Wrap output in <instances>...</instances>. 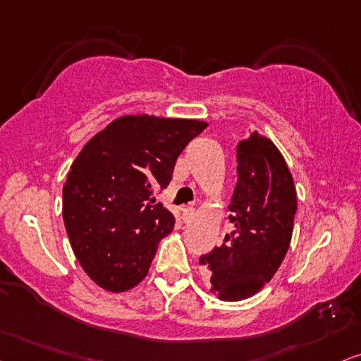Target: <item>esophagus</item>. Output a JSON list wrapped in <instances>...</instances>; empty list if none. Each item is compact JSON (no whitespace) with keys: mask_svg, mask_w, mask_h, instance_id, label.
<instances>
[{"mask_svg":"<svg viewBox=\"0 0 361 361\" xmlns=\"http://www.w3.org/2000/svg\"><path fill=\"white\" fill-rule=\"evenodd\" d=\"M181 213H183V221L185 223H190L191 220H193V216H195L193 204H186V207L181 208Z\"/></svg>","mask_w":361,"mask_h":361,"instance_id":"1","label":"esophagus"}]
</instances>
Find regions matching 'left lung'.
Wrapping results in <instances>:
<instances>
[{"instance_id": "1", "label": "left lung", "mask_w": 361, "mask_h": 361, "mask_svg": "<svg viewBox=\"0 0 361 361\" xmlns=\"http://www.w3.org/2000/svg\"><path fill=\"white\" fill-rule=\"evenodd\" d=\"M238 181L230 209L235 228L221 246L200 257L220 300L238 302L262 290L290 248L296 191L285 158L271 140L253 131L236 148Z\"/></svg>"}]
</instances>
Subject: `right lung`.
Returning <instances> with one entry per match:
<instances>
[{
    "label": "right lung",
    "mask_w": 361,
    "mask_h": 361,
    "mask_svg": "<svg viewBox=\"0 0 361 361\" xmlns=\"http://www.w3.org/2000/svg\"><path fill=\"white\" fill-rule=\"evenodd\" d=\"M207 123L128 115L85 145L63 186V220L83 270L108 291L147 276L175 216L154 195L170 185L180 153Z\"/></svg>",
    "instance_id": "1"
}]
</instances>
